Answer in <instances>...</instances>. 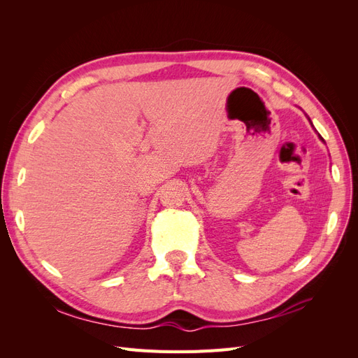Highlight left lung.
I'll return each instance as SVG.
<instances>
[{
    "instance_id": "1",
    "label": "left lung",
    "mask_w": 358,
    "mask_h": 358,
    "mask_svg": "<svg viewBox=\"0 0 358 358\" xmlns=\"http://www.w3.org/2000/svg\"><path fill=\"white\" fill-rule=\"evenodd\" d=\"M321 140H322V138H321Z\"/></svg>"
}]
</instances>
